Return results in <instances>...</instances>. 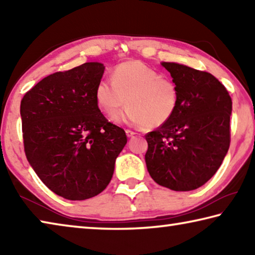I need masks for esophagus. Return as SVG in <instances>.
<instances>
[{"label":"esophagus","instance_id":"34e87169","mask_svg":"<svg viewBox=\"0 0 255 255\" xmlns=\"http://www.w3.org/2000/svg\"><path fill=\"white\" fill-rule=\"evenodd\" d=\"M126 133H127V136H128V137H132V136H135V135H136V132H135V131H132V130H130V129H126Z\"/></svg>","mask_w":255,"mask_h":255}]
</instances>
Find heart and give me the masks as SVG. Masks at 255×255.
<instances>
[{
	"instance_id": "1",
	"label": "heart",
	"mask_w": 255,
	"mask_h": 255,
	"mask_svg": "<svg viewBox=\"0 0 255 255\" xmlns=\"http://www.w3.org/2000/svg\"><path fill=\"white\" fill-rule=\"evenodd\" d=\"M111 80H101L96 88L97 103L108 118L118 115L126 99L129 108L123 119L146 129L163 126L178 110L180 93L175 82L143 62L119 64Z\"/></svg>"
}]
</instances>
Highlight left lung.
<instances>
[{"label": "left lung", "instance_id": "obj_1", "mask_svg": "<svg viewBox=\"0 0 255 255\" xmlns=\"http://www.w3.org/2000/svg\"><path fill=\"white\" fill-rule=\"evenodd\" d=\"M178 85L180 102L170 122L146 133V166L152 179L190 191L211 179L230 148L232 99L208 72L162 63Z\"/></svg>", "mask_w": 255, "mask_h": 255}]
</instances>
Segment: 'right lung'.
I'll return each instance as SVG.
<instances>
[{"label": "right lung", "mask_w": 255, "mask_h": 255, "mask_svg": "<svg viewBox=\"0 0 255 255\" xmlns=\"http://www.w3.org/2000/svg\"><path fill=\"white\" fill-rule=\"evenodd\" d=\"M105 66L85 63L56 72L21 100L24 153L47 188L68 200H85L107 188L127 143L96 100Z\"/></svg>", "instance_id": "obj_1"}]
</instances>
